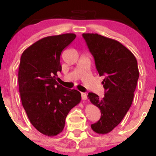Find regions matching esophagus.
<instances>
[{"mask_svg": "<svg viewBox=\"0 0 156 156\" xmlns=\"http://www.w3.org/2000/svg\"><path fill=\"white\" fill-rule=\"evenodd\" d=\"M81 95H82V99L83 100L87 99V93L82 92V93H81Z\"/></svg>", "mask_w": 156, "mask_h": 156, "instance_id": "obj_1", "label": "esophagus"}]
</instances>
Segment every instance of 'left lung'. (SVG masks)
Listing matches in <instances>:
<instances>
[{"label": "left lung", "mask_w": 156, "mask_h": 156, "mask_svg": "<svg viewBox=\"0 0 156 156\" xmlns=\"http://www.w3.org/2000/svg\"><path fill=\"white\" fill-rule=\"evenodd\" d=\"M83 37L95 61L105 89L99 99L89 92L88 98L101 112V118L91 125L97 133H109L117 126L131 107L139 77L138 63L133 53L117 40L99 34L84 33Z\"/></svg>", "instance_id": "left-lung-1"}]
</instances>
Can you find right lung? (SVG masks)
Wrapping results in <instances>:
<instances>
[{"mask_svg": "<svg viewBox=\"0 0 156 156\" xmlns=\"http://www.w3.org/2000/svg\"><path fill=\"white\" fill-rule=\"evenodd\" d=\"M66 33L38 40L23 52L18 69L21 101L32 125L40 133L55 136L63 131L65 119L80 103L81 94L56 81L62 71L61 52L75 39Z\"/></svg>", "mask_w": 156, "mask_h": 156, "instance_id": "right-lung-1", "label": "right lung"}]
</instances>
